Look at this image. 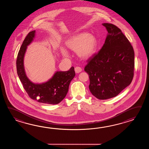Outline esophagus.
I'll use <instances>...</instances> for the list:
<instances>
[{
	"mask_svg": "<svg viewBox=\"0 0 149 149\" xmlns=\"http://www.w3.org/2000/svg\"><path fill=\"white\" fill-rule=\"evenodd\" d=\"M74 70H75V72L76 73H78L79 72H80L81 71H82V69L79 67H76L74 68Z\"/></svg>",
	"mask_w": 149,
	"mask_h": 149,
	"instance_id": "34e87169",
	"label": "esophagus"
}]
</instances>
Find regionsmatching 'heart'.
Listing matches in <instances>:
<instances>
[{
	"label": "heart",
	"mask_w": 149,
	"mask_h": 149,
	"mask_svg": "<svg viewBox=\"0 0 149 149\" xmlns=\"http://www.w3.org/2000/svg\"><path fill=\"white\" fill-rule=\"evenodd\" d=\"M67 47L76 51L78 56L82 59H87L94 54L97 46L96 38L93 35L85 32L74 36L66 42ZM61 52L64 57H68V51L63 48H61Z\"/></svg>",
	"instance_id": "1"
}]
</instances>
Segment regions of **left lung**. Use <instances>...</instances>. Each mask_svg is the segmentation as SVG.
<instances>
[{
	"label": "left lung",
	"instance_id": "8db88e82",
	"mask_svg": "<svg viewBox=\"0 0 149 149\" xmlns=\"http://www.w3.org/2000/svg\"><path fill=\"white\" fill-rule=\"evenodd\" d=\"M102 25L108 32L105 43L89 58L84 70L88 74L92 94L100 100H107L116 96L132 81L134 51L117 26L108 23Z\"/></svg>",
	"mask_w": 149,
	"mask_h": 149
}]
</instances>
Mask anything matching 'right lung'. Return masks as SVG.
I'll return each mask as SVG.
<instances>
[{"label": "right lung", "mask_w": 149, "mask_h": 149, "mask_svg": "<svg viewBox=\"0 0 149 149\" xmlns=\"http://www.w3.org/2000/svg\"><path fill=\"white\" fill-rule=\"evenodd\" d=\"M36 31L30 32L19 49L16 59L17 73L23 88L30 98L47 104H57L67 95L71 81L75 76L73 67L67 71H57L47 82L36 84L32 82L25 74L23 60L27 46L35 37Z\"/></svg>", "instance_id": "right-lung-1"}]
</instances>
